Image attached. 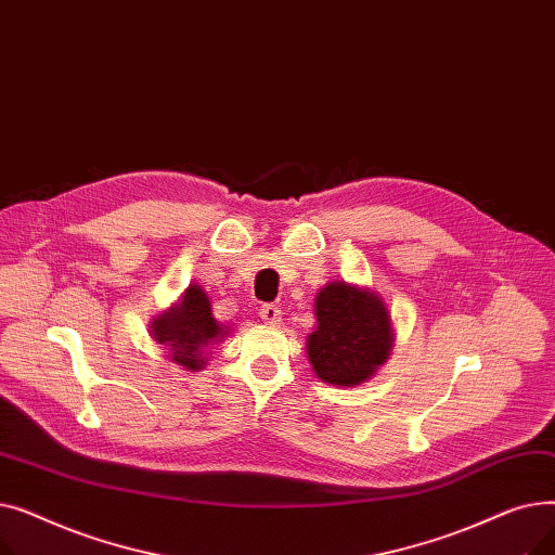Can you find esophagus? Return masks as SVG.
Listing matches in <instances>:
<instances>
[{
	"instance_id": "obj_1",
	"label": "esophagus",
	"mask_w": 555,
	"mask_h": 555,
	"mask_svg": "<svg viewBox=\"0 0 555 555\" xmlns=\"http://www.w3.org/2000/svg\"><path fill=\"white\" fill-rule=\"evenodd\" d=\"M258 314H260V319H262V322H266V324H279L283 312L279 310V306H274V304H266V306H260Z\"/></svg>"
}]
</instances>
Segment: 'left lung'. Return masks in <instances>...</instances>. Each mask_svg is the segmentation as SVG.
<instances>
[{"label": "left lung", "mask_w": 555, "mask_h": 555, "mask_svg": "<svg viewBox=\"0 0 555 555\" xmlns=\"http://www.w3.org/2000/svg\"><path fill=\"white\" fill-rule=\"evenodd\" d=\"M317 331L308 358L319 380L353 387L385 364L393 346L391 317L373 293L331 283L317 297Z\"/></svg>", "instance_id": "1"}]
</instances>
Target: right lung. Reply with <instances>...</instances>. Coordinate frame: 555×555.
<instances>
[{
    "instance_id": "add662e5",
    "label": "right lung",
    "mask_w": 555,
    "mask_h": 555,
    "mask_svg": "<svg viewBox=\"0 0 555 555\" xmlns=\"http://www.w3.org/2000/svg\"><path fill=\"white\" fill-rule=\"evenodd\" d=\"M153 333L155 339L172 353V362L191 371L204 366L202 351L224 335L211 314V301L199 285L186 289L178 308L155 319Z\"/></svg>"
}]
</instances>
